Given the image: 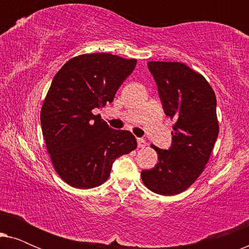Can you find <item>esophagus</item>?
Wrapping results in <instances>:
<instances>
[{
    "mask_svg": "<svg viewBox=\"0 0 249 249\" xmlns=\"http://www.w3.org/2000/svg\"><path fill=\"white\" fill-rule=\"evenodd\" d=\"M137 144H138V147H139V148H144L145 146H146V144H147V142H145V139L137 138Z\"/></svg>",
    "mask_w": 249,
    "mask_h": 249,
    "instance_id": "34e87169",
    "label": "esophagus"
}]
</instances>
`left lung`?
<instances>
[{
	"label": "left lung",
	"instance_id": "8db88e82",
	"mask_svg": "<svg viewBox=\"0 0 249 249\" xmlns=\"http://www.w3.org/2000/svg\"><path fill=\"white\" fill-rule=\"evenodd\" d=\"M163 110L171 120L172 145L158 153L159 162L142 172L153 193L171 196L185 192L202 175L219 135L216 97L202 74L185 63L149 61Z\"/></svg>",
	"mask_w": 249,
	"mask_h": 249
}]
</instances>
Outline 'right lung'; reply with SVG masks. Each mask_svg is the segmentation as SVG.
<instances>
[{
  "mask_svg": "<svg viewBox=\"0 0 249 249\" xmlns=\"http://www.w3.org/2000/svg\"><path fill=\"white\" fill-rule=\"evenodd\" d=\"M137 60L111 53L81 54L54 76L40 111L51 162L68 185L89 189L110 177L112 163L137 147L128 130H114L94 114L113 101Z\"/></svg>",
  "mask_w": 249,
  "mask_h": 249,
  "instance_id": "add662e5",
  "label": "right lung"
}]
</instances>
